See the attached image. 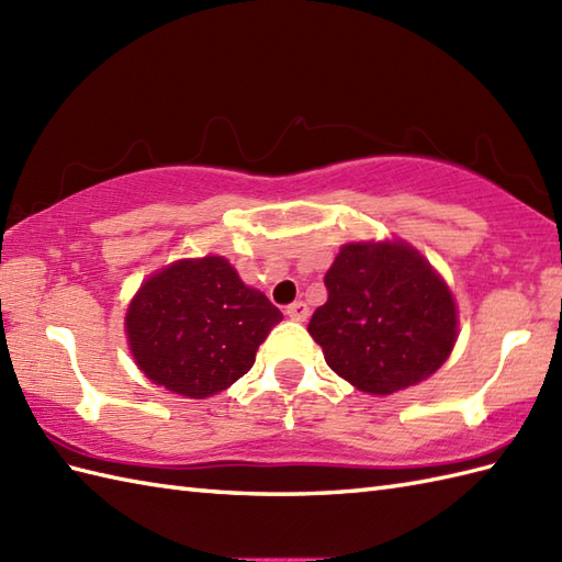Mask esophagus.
Instances as JSON below:
<instances>
[{
	"label": "esophagus",
	"mask_w": 562,
	"mask_h": 562,
	"mask_svg": "<svg viewBox=\"0 0 562 562\" xmlns=\"http://www.w3.org/2000/svg\"><path fill=\"white\" fill-rule=\"evenodd\" d=\"M288 314L292 321H306L308 318V306L304 304V302H294V304H290L288 306Z\"/></svg>",
	"instance_id": "esophagus-1"
}]
</instances>
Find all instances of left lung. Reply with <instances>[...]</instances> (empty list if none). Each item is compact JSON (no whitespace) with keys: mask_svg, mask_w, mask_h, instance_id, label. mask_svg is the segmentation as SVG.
<instances>
[{"mask_svg":"<svg viewBox=\"0 0 562 562\" xmlns=\"http://www.w3.org/2000/svg\"><path fill=\"white\" fill-rule=\"evenodd\" d=\"M328 300L308 333L328 367L372 396L420 384L457 342V304L432 266L403 241L345 244L326 272Z\"/></svg>","mask_w":562,"mask_h":562,"instance_id":"obj_1","label":"left lung"}]
</instances>
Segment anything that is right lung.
<instances>
[{
	"instance_id": "1",
	"label": "right lung",
	"mask_w": 562,
	"mask_h": 562,
	"mask_svg": "<svg viewBox=\"0 0 562 562\" xmlns=\"http://www.w3.org/2000/svg\"><path fill=\"white\" fill-rule=\"evenodd\" d=\"M282 321L266 294L246 288L222 256L178 260L142 284L125 316L137 367L188 398L229 389Z\"/></svg>"
}]
</instances>
